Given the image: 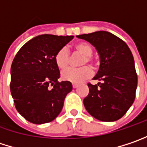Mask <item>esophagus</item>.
<instances>
[{
	"mask_svg": "<svg viewBox=\"0 0 147 147\" xmlns=\"http://www.w3.org/2000/svg\"><path fill=\"white\" fill-rule=\"evenodd\" d=\"M72 86H73V88H77V87H78V84L73 83V84H72Z\"/></svg>",
	"mask_w": 147,
	"mask_h": 147,
	"instance_id": "obj_1",
	"label": "esophagus"
}]
</instances>
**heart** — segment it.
I'll list each match as a JSON object with an SVG mask.
<instances>
[{
  "label": "heart",
  "mask_w": 147,
  "mask_h": 147,
  "mask_svg": "<svg viewBox=\"0 0 147 147\" xmlns=\"http://www.w3.org/2000/svg\"><path fill=\"white\" fill-rule=\"evenodd\" d=\"M74 49L76 52L85 56L82 59L81 65H85L92 61L91 55L93 53V47L89 43L79 42L74 45ZM55 61L59 69L64 70L68 67L70 64V55L69 51L65 47L61 48L55 56ZM92 70L89 66H82L80 68H70L64 71L61 73L63 80L72 83H80L86 79L91 77Z\"/></svg>",
  "instance_id": "obj_1"
}]
</instances>
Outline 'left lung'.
Listing matches in <instances>:
<instances>
[{
	"label": "left lung",
	"mask_w": 147,
	"mask_h": 147,
	"mask_svg": "<svg viewBox=\"0 0 147 147\" xmlns=\"http://www.w3.org/2000/svg\"><path fill=\"white\" fill-rule=\"evenodd\" d=\"M96 48L100 57L98 72L88 84L89 94L83 100L88 113L101 121H115L133 104L137 76L132 53L125 42L105 30L76 36Z\"/></svg>",
	"instance_id": "obj_1"
}]
</instances>
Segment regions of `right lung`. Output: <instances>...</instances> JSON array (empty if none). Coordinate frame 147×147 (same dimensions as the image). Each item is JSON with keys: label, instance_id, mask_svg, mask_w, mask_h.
Segmentation results:
<instances>
[{"label": "right lung", "instance_id": "obj_1", "mask_svg": "<svg viewBox=\"0 0 147 147\" xmlns=\"http://www.w3.org/2000/svg\"><path fill=\"white\" fill-rule=\"evenodd\" d=\"M73 37L40 35L27 41L14 58L11 93L17 111L31 123L43 124L56 119L72 90L70 82H58L60 71L55 56Z\"/></svg>", "mask_w": 147, "mask_h": 147}]
</instances>
